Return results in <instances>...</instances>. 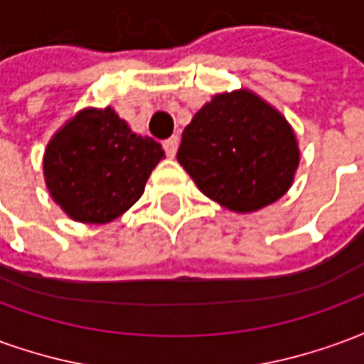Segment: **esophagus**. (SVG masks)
I'll use <instances>...</instances> for the list:
<instances>
[{"label": "esophagus", "instance_id": "esophagus-1", "mask_svg": "<svg viewBox=\"0 0 364 364\" xmlns=\"http://www.w3.org/2000/svg\"><path fill=\"white\" fill-rule=\"evenodd\" d=\"M177 146H179V138L177 136H171V138H167L166 142H164V150L169 158H173L175 151H177Z\"/></svg>", "mask_w": 364, "mask_h": 364}]
</instances>
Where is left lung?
<instances>
[{
  "instance_id": "obj_1",
  "label": "left lung",
  "mask_w": 364,
  "mask_h": 364,
  "mask_svg": "<svg viewBox=\"0 0 364 364\" xmlns=\"http://www.w3.org/2000/svg\"><path fill=\"white\" fill-rule=\"evenodd\" d=\"M177 159L206 197L255 213L290 189L298 142L281 112L247 90L214 95L183 130Z\"/></svg>"
}]
</instances>
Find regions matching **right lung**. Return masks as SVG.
Listing matches in <instances>:
<instances>
[{
  "instance_id": "1",
  "label": "right lung",
  "mask_w": 364,
  "mask_h": 364,
  "mask_svg": "<svg viewBox=\"0 0 364 364\" xmlns=\"http://www.w3.org/2000/svg\"><path fill=\"white\" fill-rule=\"evenodd\" d=\"M164 158L154 138L134 134L111 107L83 109L46 146L44 181L72 220L107 224L142 197Z\"/></svg>"
}]
</instances>
